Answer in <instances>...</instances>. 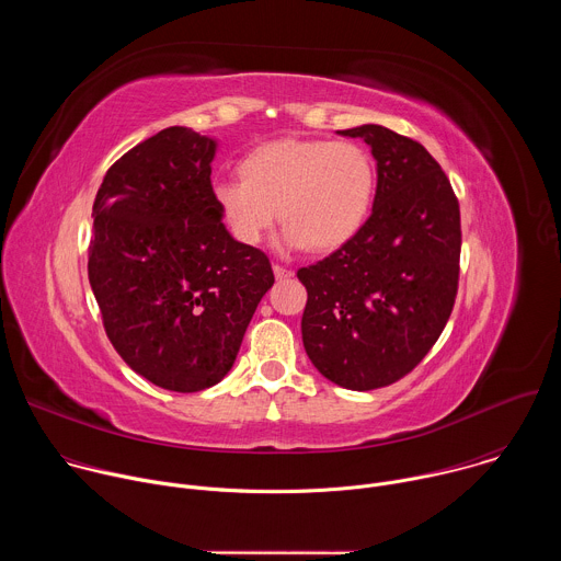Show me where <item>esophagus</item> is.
Here are the masks:
<instances>
[{"mask_svg": "<svg viewBox=\"0 0 561 561\" xmlns=\"http://www.w3.org/2000/svg\"><path fill=\"white\" fill-rule=\"evenodd\" d=\"M273 273H275V277H277V279H286V277H293V271H288V268L279 266V264H275V266H273Z\"/></svg>", "mask_w": 561, "mask_h": 561, "instance_id": "34e87169", "label": "esophagus"}]
</instances>
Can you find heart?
Returning <instances> with one entry per match:
<instances>
[{
    "instance_id": "1",
    "label": "heart",
    "mask_w": 561,
    "mask_h": 561,
    "mask_svg": "<svg viewBox=\"0 0 561 561\" xmlns=\"http://www.w3.org/2000/svg\"><path fill=\"white\" fill-rule=\"evenodd\" d=\"M237 173L215 184L213 199L242 247L260 244L279 215L286 249L333 253L366 224L375 197L373 157L353 139H273L239 159Z\"/></svg>"
}]
</instances>
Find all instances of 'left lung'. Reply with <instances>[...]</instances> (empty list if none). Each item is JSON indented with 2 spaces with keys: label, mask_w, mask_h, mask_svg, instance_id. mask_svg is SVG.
I'll return each mask as SVG.
<instances>
[{
  "label": "left lung",
  "mask_w": 561,
  "mask_h": 561,
  "mask_svg": "<svg viewBox=\"0 0 561 561\" xmlns=\"http://www.w3.org/2000/svg\"><path fill=\"white\" fill-rule=\"evenodd\" d=\"M362 137L377 162L373 213L348 244L297 277L301 340L333 383L373 390L409 375L439 340L459 282V202L433 154L379 124Z\"/></svg>",
  "instance_id": "8db88e82"
}]
</instances>
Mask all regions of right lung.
<instances>
[{
    "label": "right lung",
    "mask_w": 561,
    "mask_h": 561,
    "mask_svg": "<svg viewBox=\"0 0 561 561\" xmlns=\"http://www.w3.org/2000/svg\"><path fill=\"white\" fill-rule=\"evenodd\" d=\"M217 141L171 126L108 169L95 204L89 282L119 357L159 388L197 392L232 368L275 284L268 257L237 244L210 184Z\"/></svg>",
    "instance_id": "obj_1"
}]
</instances>
